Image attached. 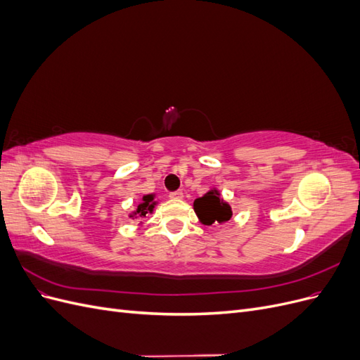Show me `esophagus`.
Segmentation results:
<instances>
[{
  "instance_id": "obj_1",
  "label": "esophagus",
  "mask_w": 360,
  "mask_h": 360,
  "mask_svg": "<svg viewBox=\"0 0 360 360\" xmlns=\"http://www.w3.org/2000/svg\"><path fill=\"white\" fill-rule=\"evenodd\" d=\"M169 198H171V200H183V192H181V191L171 192V193H169Z\"/></svg>"
}]
</instances>
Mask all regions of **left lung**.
I'll list each match as a JSON object with an SVG mask.
<instances>
[{
  "instance_id": "obj_1",
  "label": "left lung",
  "mask_w": 360,
  "mask_h": 360,
  "mask_svg": "<svg viewBox=\"0 0 360 360\" xmlns=\"http://www.w3.org/2000/svg\"><path fill=\"white\" fill-rule=\"evenodd\" d=\"M195 214L202 225H219L231 219L233 212L217 188H210L202 197L193 201Z\"/></svg>"
}]
</instances>
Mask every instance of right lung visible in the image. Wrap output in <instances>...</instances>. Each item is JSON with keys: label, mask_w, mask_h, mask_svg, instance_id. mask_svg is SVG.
I'll return each mask as SVG.
<instances>
[{"label": "right lung", "mask_w": 360, "mask_h": 360, "mask_svg": "<svg viewBox=\"0 0 360 360\" xmlns=\"http://www.w3.org/2000/svg\"><path fill=\"white\" fill-rule=\"evenodd\" d=\"M156 195L155 193H148V195H144L143 200H141V202L138 204L136 209L130 213L129 216L130 217H146L147 214H151L155 210V205L158 204V201L155 200Z\"/></svg>", "instance_id": "1"}]
</instances>
